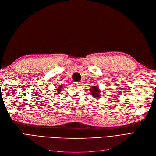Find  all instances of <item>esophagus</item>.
Segmentation results:
<instances>
[{"label":"esophagus","instance_id":"34e87169","mask_svg":"<svg viewBox=\"0 0 156 156\" xmlns=\"http://www.w3.org/2000/svg\"><path fill=\"white\" fill-rule=\"evenodd\" d=\"M80 84H81V83H80L79 82H75V84H74V85L75 86H79Z\"/></svg>","mask_w":156,"mask_h":156}]
</instances>
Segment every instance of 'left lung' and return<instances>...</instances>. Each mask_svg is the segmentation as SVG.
I'll return each instance as SVG.
<instances>
[{
	"instance_id": "1",
	"label": "left lung",
	"mask_w": 156,
	"mask_h": 156,
	"mask_svg": "<svg viewBox=\"0 0 156 156\" xmlns=\"http://www.w3.org/2000/svg\"><path fill=\"white\" fill-rule=\"evenodd\" d=\"M90 92L93 96L94 98H98L100 97V91L99 90V87L94 86L92 87V88H90Z\"/></svg>"
}]
</instances>
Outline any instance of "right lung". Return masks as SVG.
Instances as JSON below:
<instances>
[{
  "label": "right lung",
  "instance_id": "1",
  "mask_svg": "<svg viewBox=\"0 0 156 156\" xmlns=\"http://www.w3.org/2000/svg\"><path fill=\"white\" fill-rule=\"evenodd\" d=\"M63 87H61V86H58V88H56L57 89H55L56 91L55 92H57V94H59L60 92V91H62V88ZM55 94H56V93H55Z\"/></svg>",
  "mask_w": 156,
  "mask_h": 156
}]
</instances>
